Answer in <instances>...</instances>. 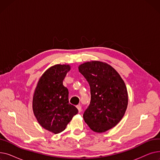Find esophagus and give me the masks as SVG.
Masks as SVG:
<instances>
[{
    "label": "esophagus",
    "instance_id": "1",
    "mask_svg": "<svg viewBox=\"0 0 160 160\" xmlns=\"http://www.w3.org/2000/svg\"><path fill=\"white\" fill-rule=\"evenodd\" d=\"M77 109L78 110V112L80 113L81 111H82V107H81V106L80 105H78V106H77Z\"/></svg>",
    "mask_w": 160,
    "mask_h": 160
}]
</instances>
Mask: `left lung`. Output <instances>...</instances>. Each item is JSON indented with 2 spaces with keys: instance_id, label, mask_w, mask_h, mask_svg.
<instances>
[{
  "instance_id": "left-lung-1",
  "label": "left lung",
  "mask_w": 160,
  "mask_h": 160,
  "mask_svg": "<svg viewBox=\"0 0 160 160\" xmlns=\"http://www.w3.org/2000/svg\"><path fill=\"white\" fill-rule=\"evenodd\" d=\"M90 86L91 101L83 117L89 127L102 133L121 120L128 105V93L119 73L106 63L92 61L78 67Z\"/></svg>"
}]
</instances>
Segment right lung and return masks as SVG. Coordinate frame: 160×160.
Instances as JSON below:
<instances>
[{"instance_id":"1","label":"right lung","mask_w":160,"mask_h":160,"mask_svg":"<svg viewBox=\"0 0 160 160\" xmlns=\"http://www.w3.org/2000/svg\"><path fill=\"white\" fill-rule=\"evenodd\" d=\"M70 70L69 65H56L39 80L33 97V112L42 127L54 133L63 131L78 109L69 104V91L63 80Z\"/></svg>"}]
</instances>
